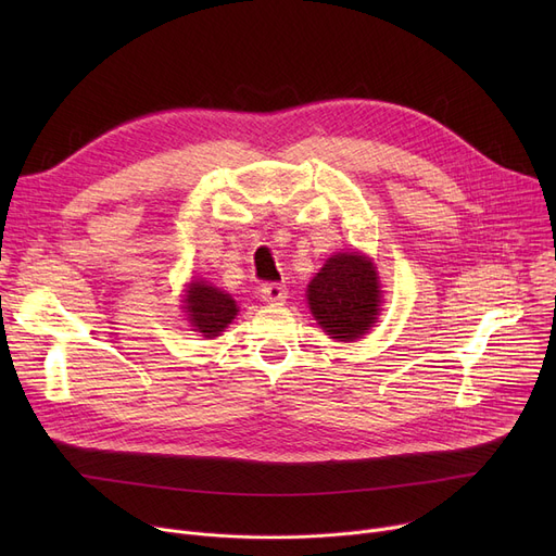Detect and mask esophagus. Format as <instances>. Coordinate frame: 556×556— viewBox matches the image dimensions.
Segmentation results:
<instances>
[{
    "label": "esophagus",
    "instance_id": "34e87169",
    "mask_svg": "<svg viewBox=\"0 0 556 556\" xmlns=\"http://www.w3.org/2000/svg\"><path fill=\"white\" fill-rule=\"evenodd\" d=\"M288 290L281 283H263L261 286V298L268 304H283Z\"/></svg>",
    "mask_w": 556,
    "mask_h": 556
}]
</instances>
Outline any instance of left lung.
Returning <instances> with one entry per match:
<instances>
[{
    "mask_svg": "<svg viewBox=\"0 0 556 556\" xmlns=\"http://www.w3.org/2000/svg\"><path fill=\"white\" fill-rule=\"evenodd\" d=\"M308 306L317 325L336 340H356L376 323L381 290L363 254H333L308 283Z\"/></svg>",
    "mask_w": 556,
    "mask_h": 556,
    "instance_id": "8db88e82",
    "label": "left lung"
}]
</instances>
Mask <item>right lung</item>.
Here are the masks:
<instances>
[{"mask_svg":"<svg viewBox=\"0 0 556 556\" xmlns=\"http://www.w3.org/2000/svg\"><path fill=\"white\" fill-rule=\"evenodd\" d=\"M185 304L191 327H195V331L204 338L220 336V331H225L233 315L239 313L237 302L225 295L223 290L207 286L204 281H195L189 286Z\"/></svg>","mask_w":556,"mask_h":556,"instance_id":"right-lung-1","label":"right lung"}]
</instances>
